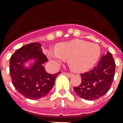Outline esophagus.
Instances as JSON below:
<instances>
[{
	"label": "esophagus",
	"instance_id": "34e87169",
	"mask_svg": "<svg viewBox=\"0 0 123 123\" xmlns=\"http://www.w3.org/2000/svg\"><path fill=\"white\" fill-rule=\"evenodd\" d=\"M64 74H65L66 75H67L68 77H72V76H73V74H72V73H64Z\"/></svg>",
	"mask_w": 123,
	"mask_h": 123
}]
</instances>
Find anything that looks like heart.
<instances>
[{"mask_svg": "<svg viewBox=\"0 0 123 123\" xmlns=\"http://www.w3.org/2000/svg\"><path fill=\"white\" fill-rule=\"evenodd\" d=\"M101 54L96 44L75 39L57 44L56 49H50L47 55L53 65L58 66L68 59V66L75 72H84L97 62Z\"/></svg>", "mask_w": 123, "mask_h": 123, "instance_id": "obj_1", "label": "heart"}]
</instances>
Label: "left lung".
<instances>
[{"instance_id":"left-lung-1","label":"left lung","mask_w":123,"mask_h":123,"mask_svg":"<svg viewBox=\"0 0 123 123\" xmlns=\"http://www.w3.org/2000/svg\"><path fill=\"white\" fill-rule=\"evenodd\" d=\"M116 64L112 54L103 55L91 71L81 73L82 82L73 88L77 95L86 100H94L105 95L111 87L115 75Z\"/></svg>"}]
</instances>
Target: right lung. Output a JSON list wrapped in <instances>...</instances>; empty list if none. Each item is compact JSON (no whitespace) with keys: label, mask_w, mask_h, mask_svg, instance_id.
<instances>
[{"label":"right lung","mask_w":123,"mask_h":123,"mask_svg":"<svg viewBox=\"0 0 123 123\" xmlns=\"http://www.w3.org/2000/svg\"><path fill=\"white\" fill-rule=\"evenodd\" d=\"M48 61L41 44L32 43L16 50L9 60V72L13 86L21 94L31 99L44 97L54 87L61 71L47 73L43 64ZM28 64V66L26 64Z\"/></svg>","instance_id":"1"}]
</instances>
